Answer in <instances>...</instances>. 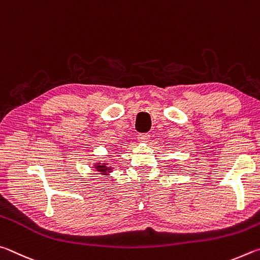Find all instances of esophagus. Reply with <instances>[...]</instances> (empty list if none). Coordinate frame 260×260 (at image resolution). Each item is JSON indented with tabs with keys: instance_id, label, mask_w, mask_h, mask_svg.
<instances>
[{
	"instance_id": "esophagus-1",
	"label": "esophagus",
	"mask_w": 260,
	"mask_h": 260,
	"mask_svg": "<svg viewBox=\"0 0 260 260\" xmlns=\"http://www.w3.org/2000/svg\"><path fill=\"white\" fill-rule=\"evenodd\" d=\"M148 139H149V135H147V134L138 135V142L139 143H147Z\"/></svg>"
}]
</instances>
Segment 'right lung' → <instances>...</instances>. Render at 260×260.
Masks as SVG:
<instances>
[{"label": "right lung", "mask_w": 260, "mask_h": 260, "mask_svg": "<svg viewBox=\"0 0 260 260\" xmlns=\"http://www.w3.org/2000/svg\"><path fill=\"white\" fill-rule=\"evenodd\" d=\"M92 168H94L95 171L100 172V175L103 176H109L111 172H113L114 167L109 166L107 161H98L92 163Z\"/></svg>", "instance_id": "right-lung-1"}]
</instances>
